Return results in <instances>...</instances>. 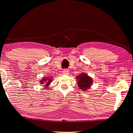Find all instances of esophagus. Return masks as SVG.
Listing matches in <instances>:
<instances>
[{
  "label": "esophagus",
  "instance_id": "obj_1",
  "mask_svg": "<svg viewBox=\"0 0 133 133\" xmlns=\"http://www.w3.org/2000/svg\"><path fill=\"white\" fill-rule=\"evenodd\" d=\"M63 74H65V75H68L69 74V71H68V70L64 69L63 71Z\"/></svg>",
  "mask_w": 133,
  "mask_h": 133
}]
</instances>
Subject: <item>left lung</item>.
Instances as JSON below:
<instances>
[{"mask_svg":"<svg viewBox=\"0 0 133 133\" xmlns=\"http://www.w3.org/2000/svg\"><path fill=\"white\" fill-rule=\"evenodd\" d=\"M77 79H78V85L82 91H86L90 89L93 82L92 78L85 73H82L77 76Z\"/></svg>","mask_w":133,"mask_h":133,"instance_id":"8db88e82","label":"left lung"}]
</instances>
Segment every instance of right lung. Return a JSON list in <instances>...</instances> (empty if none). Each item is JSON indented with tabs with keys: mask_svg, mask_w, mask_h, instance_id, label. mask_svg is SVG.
Instances as JSON below:
<instances>
[{
	"mask_svg": "<svg viewBox=\"0 0 133 133\" xmlns=\"http://www.w3.org/2000/svg\"><path fill=\"white\" fill-rule=\"evenodd\" d=\"M52 82V78H49V77H46L44 78L43 79H42V81H41V84H43V83H44L43 86H44V88H47V87L49 86V84H50V83ZM43 86V85H42Z\"/></svg>",
	"mask_w": 133,
	"mask_h": 133,
	"instance_id": "right-lung-1",
	"label": "right lung"
}]
</instances>
